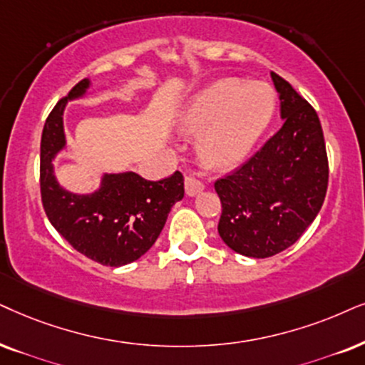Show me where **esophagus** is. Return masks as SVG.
<instances>
[{
	"instance_id": "1",
	"label": "esophagus",
	"mask_w": 365,
	"mask_h": 365,
	"mask_svg": "<svg viewBox=\"0 0 365 365\" xmlns=\"http://www.w3.org/2000/svg\"><path fill=\"white\" fill-rule=\"evenodd\" d=\"M202 190H204V183H202L200 180L195 178V177H185V192H187V195L195 197L197 193H200Z\"/></svg>"
}]
</instances>
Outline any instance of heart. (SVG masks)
Masks as SVG:
<instances>
[{"instance_id": "1", "label": "heart", "mask_w": 365, "mask_h": 365, "mask_svg": "<svg viewBox=\"0 0 365 365\" xmlns=\"http://www.w3.org/2000/svg\"><path fill=\"white\" fill-rule=\"evenodd\" d=\"M276 109V96L262 82L217 81L200 91L180 118V128L198 135V153L217 170L237 167L251 153Z\"/></svg>"}]
</instances>
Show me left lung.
Returning <instances> with one entry per match:
<instances>
[{
  "instance_id": "8db88e82",
  "label": "left lung",
  "mask_w": 365,
  "mask_h": 365,
  "mask_svg": "<svg viewBox=\"0 0 365 365\" xmlns=\"http://www.w3.org/2000/svg\"><path fill=\"white\" fill-rule=\"evenodd\" d=\"M283 126L242 167L215 182L222 204L219 234L239 255L269 257L302 237L329 185L324 131L315 109L271 72Z\"/></svg>"
}]
</instances>
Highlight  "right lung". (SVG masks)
I'll return each instance as SVG.
<instances>
[{
    "instance_id": "right-lung-1",
    "label": "right lung",
    "mask_w": 365,
    "mask_h": 365,
    "mask_svg": "<svg viewBox=\"0 0 365 365\" xmlns=\"http://www.w3.org/2000/svg\"><path fill=\"white\" fill-rule=\"evenodd\" d=\"M89 79L72 87L45 121L40 143L41 204L50 224L71 246L104 266L140 259L158 239L175 202L183 198V175L151 182L135 172L104 173L92 193H72L58 185L53 158L66 148L63 109L89 89Z\"/></svg>"
}]
</instances>
